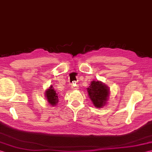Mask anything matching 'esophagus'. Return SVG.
I'll return each mask as SVG.
<instances>
[{"label":"esophagus","instance_id":"esophagus-1","mask_svg":"<svg viewBox=\"0 0 152 152\" xmlns=\"http://www.w3.org/2000/svg\"><path fill=\"white\" fill-rule=\"evenodd\" d=\"M72 89H76V83H74V85H73V87H72Z\"/></svg>","mask_w":152,"mask_h":152}]
</instances>
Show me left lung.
<instances>
[{
    "mask_svg": "<svg viewBox=\"0 0 152 152\" xmlns=\"http://www.w3.org/2000/svg\"><path fill=\"white\" fill-rule=\"evenodd\" d=\"M88 93L91 102L96 107H102L107 101L109 89L105 84L100 81L93 80L89 87H87Z\"/></svg>",
    "mask_w": 152,
    "mask_h": 152,
    "instance_id": "1",
    "label": "left lung"
}]
</instances>
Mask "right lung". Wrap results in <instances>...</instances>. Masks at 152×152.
<instances>
[{
    "label": "right lung",
    "instance_id": "1",
    "mask_svg": "<svg viewBox=\"0 0 152 152\" xmlns=\"http://www.w3.org/2000/svg\"><path fill=\"white\" fill-rule=\"evenodd\" d=\"M45 97L47 102L52 106H54L58 103V95L52 86H50L45 91Z\"/></svg>",
    "mask_w": 152,
    "mask_h": 152
}]
</instances>
